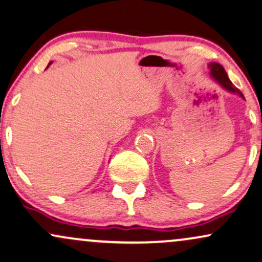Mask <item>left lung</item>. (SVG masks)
<instances>
[{"label": "left lung", "instance_id": "8db88e82", "mask_svg": "<svg viewBox=\"0 0 262 262\" xmlns=\"http://www.w3.org/2000/svg\"><path fill=\"white\" fill-rule=\"evenodd\" d=\"M209 69H210V74L211 77L215 79L217 83H219L223 89H226L227 91H229V93H234V94H238L239 96H242L243 99H244V96H243V94L239 91L237 88L234 86V85L232 84V81L229 80L228 75H227L225 68L222 67L220 63H216V62H212L209 64Z\"/></svg>", "mask_w": 262, "mask_h": 262}]
</instances>
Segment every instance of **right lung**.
Masks as SVG:
<instances>
[{"label": "right lung", "instance_id": "1", "mask_svg": "<svg viewBox=\"0 0 262 262\" xmlns=\"http://www.w3.org/2000/svg\"><path fill=\"white\" fill-rule=\"evenodd\" d=\"M50 64H51V63H50Z\"/></svg>", "mask_w": 262, "mask_h": 262}]
</instances>
